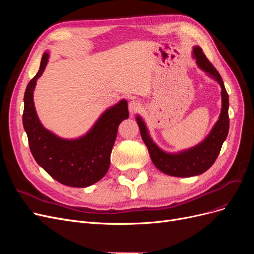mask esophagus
<instances>
[{"label":"esophagus","instance_id":"34e87169","mask_svg":"<svg viewBox=\"0 0 254 254\" xmlns=\"http://www.w3.org/2000/svg\"><path fill=\"white\" fill-rule=\"evenodd\" d=\"M128 109H129V112L133 114L137 111L141 110V104L137 102V101H131L129 103V106H128Z\"/></svg>","mask_w":254,"mask_h":254}]
</instances>
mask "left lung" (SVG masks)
<instances>
[{"label": "left lung", "mask_w": 254, "mask_h": 254, "mask_svg": "<svg viewBox=\"0 0 254 254\" xmlns=\"http://www.w3.org/2000/svg\"><path fill=\"white\" fill-rule=\"evenodd\" d=\"M191 56L195 59L197 66L219 83L221 88V111L219 118L204 140L193 147L177 152H167L161 149L153 142L145 122L140 115H136L142 139L147 146L152 163L162 173L174 177H193L198 176L213 165L218 157L221 146L227 139L229 132V95L226 91L221 76L216 71L203 54L201 48L194 47Z\"/></svg>", "instance_id": "obj_1"}]
</instances>
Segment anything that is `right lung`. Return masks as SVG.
<instances>
[{
	"label": "right lung",
	"mask_w": 254,
	"mask_h": 254,
	"mask_svg": "<svg viewBox=\"0 0 254 254\" xmlns=\"http://www.w3.org/2000/svg\"><path fill=\"white\" fill-rule=\"evenodd\" d=\"M50 54L44 52L40 68L24 93L23 127L36 162L54 179L67 187L87 188L101 180L110 166L118 127L128 119V104L121 101L104 111L94 125L76 139H64L45 128L36 112L34 90L43 74Z\"/></svg>",
	"instance_id": "1"
}]
</instances>
